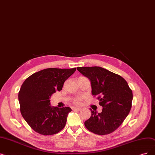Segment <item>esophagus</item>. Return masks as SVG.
<instances>
[{
    "instance_id": "esophagus-1",
    "label": "esophagus",
    "mask_w": 155,
    "mask_h": 155,
    "mask_svg": "<svg viewBox=\"0 0 155 155\" xmlns=\"http://www.w3.org/2000/svg\"><path fill=\"white\" fill-rule=\"evenodd\" d=\"M72 110H73L80 111V110H81V108H80V107H72Z\"/></svg>"
}]
</instances>
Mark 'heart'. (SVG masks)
I'll list each match as a JSON object with an SVG mask.
<instances>
[{
  "label": "heart",
  "mask_w": 155,
  "mask_h": 155,
  "mask_svg": "<svg viewBox=\"0 0 155 155\" xmlns=\"http://www.w3.org/2000/svg\"><path fill=\"white\" fill-rule=\"evenodd\" d=\"M83 99H84V97H82V96L78 97L76 99H75L73 100V103L75 104H81V102H82V101L83 100Z\"/></svg>",
  "instance_id": "obj_1"
}]
</instances>
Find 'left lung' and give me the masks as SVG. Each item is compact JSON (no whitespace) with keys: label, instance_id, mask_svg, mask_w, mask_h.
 Listing matches in <instances>:
<instances>
[{"label":"left lung","instance_id":"obj_1","mask_svg":"<svg viewBox=\"0 0 155 155\" xmlns=\"http://www.w3.org/2000/svg\"><path fill=\"white\" fill-rule=\"evenodd\" d=\"M77 70L91 81L92 94L98 96L102 111H91L84 124L89 131L106 135L115 131L129 115L132 91L121 76L99 66L77 67Z\"/></svg>","mask_w":155,"mask_h":155}]
</instances>
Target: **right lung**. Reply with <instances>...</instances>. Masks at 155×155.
Wrapping results in <instances>:
<instances>
[{
  "mask_svg": "<svg viewBox=\"0 0 155 155\" xmlns=\"http://www.w3.org/2000/svg\"><path fill=\"white\" fill-rule=\"evenodd\" d=\"M76 68H47L32 74L18 93L20 111L31 129L44 136L53 135L64 127L70 107L51 106L50 97L62 90L65 80Z\"/></svg>",
  "mask_w": 155,
  "mask_h": 155,
  "instance_id": "right-lung-1",
  "label": "right lung"
}]
</instances>
